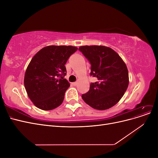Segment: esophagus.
<instances>
[{
	"mask_svg": "<svg viewBox=\"0 0 158 158\" xmlns=\"http://www.w3.org/2000/svg\"><path fill=\"white\" fill-rule=\"evenodd\" d=\"M72 84H73L74 86H76V85H77V84H78V82H73L72 83Z\"/></svg>",
	"mask_w": 158,
	"mask_h": 158,
	"instance_id": "esophagus-1",
	"label": "esophagus"
}]
</instances>
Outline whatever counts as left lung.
Listing matches in <instances>:
<instances>
[{
	"instance_id": "8db88e82",
	"label": "left lung",
	"mask_w": 158,
	"mask_h": 158,
	"mask_svg": "<svg viewBox=\"0 0 158 158\" xmlns=\"http://www.w3.org/2000/svg\"><path fill=\"white\" fill-rule=\"evenodd\" d=\"M82 52L91 65L90 76L98 78L91 83L84 101L98 110H106L117 104L128 88L129 80L125 63L117 52L105 46H82Z\"/></svg>"
}]
</instances>
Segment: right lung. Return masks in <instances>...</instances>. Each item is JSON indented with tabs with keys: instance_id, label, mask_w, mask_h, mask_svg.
<instances>
[{
	"instance_id": "right-lung-1",
	"label": "right lung",
	"mask_w": 158,
	"mask_h": 158,
	"mask_svg": "<svg viewBox=\"0 0 158 158\" xmlns=\"http://www.w3.org/2000/svg\"><path fill=\"white\" fill-rule=\"evenodd\" d=\"M78 48L50 45L38 51L26 69L24 86L31 101L40 109L48 111L63 103L70 84L64 78L65 64Z\"/></svg>"
}]
</instances>
